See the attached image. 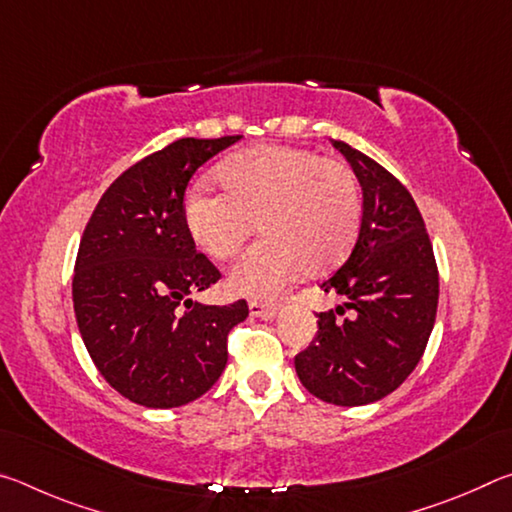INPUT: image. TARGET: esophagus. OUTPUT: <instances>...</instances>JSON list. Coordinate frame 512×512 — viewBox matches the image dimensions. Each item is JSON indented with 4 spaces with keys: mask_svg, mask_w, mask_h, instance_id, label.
Returning <instances> with one entry per match:
<instances>
[{
    "mask_svg": "<svg viewBox=\"0 0 512 512\" xmlns=\"http://www.w3.org/2000/svg\"><path fill=\"white\" fill-rule=\"evenodd\" d=\"M248 309H250V316L262 318V320H273L277 314H280V307L264 305V302H250Z\"/></svg>",
    "mask_w": 512,
    "mask_h": 512,
    "instance_id": "34e87169",
    "label": "esophagus"
}]
</instances>
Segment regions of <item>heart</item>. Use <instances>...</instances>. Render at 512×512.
Returning <instances> with one entry per match:
<instances>
[{
	"mask_svg": "<svg viewBox=\"0 0 512 512\" xmlns=\"http://www.w3.org/2000/svg\"><path fill=\"white\" fill-rule=\"evenodd\" d=\"M221 192L196 187L185 223L205 255H235L259 221L264 237L230 271V289L271 300L307 273L339 266L359 235L363 198L354 171L339 160L291 146H255L221 164Z\"/></svg>",
	"mask_w": 512,
	"mask_h": 512,
	"instance_id": "b5f03b06",
	"label": "heart"
}]
</instances>
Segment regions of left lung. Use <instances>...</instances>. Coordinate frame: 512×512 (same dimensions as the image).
Here are the masks:
<instances>
[{
  "mask_svg": "<svg viewBox=\"0 0 512 512\" xmlns=\"http://www.w3.org/2000/svg\"><path fill=\"white\" fill-rule=\"evenodd\" d=\"M332 144L359 178L361 228L348 262L320 284L343 302L316 314V339L293 363L318 400L363 406L393 393L422 359L436 323L438 268L409 189L350 144Z\"/></svg>",
  "mask_w": 512,
  "mask_h": 512,
  "instance_id": "1",
  "label": "left lung"
}]
</instances>
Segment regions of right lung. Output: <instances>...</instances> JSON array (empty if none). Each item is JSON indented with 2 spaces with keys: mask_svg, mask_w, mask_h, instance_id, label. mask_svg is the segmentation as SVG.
<instances>
[{
  "mask_svg": "<svg viewBox=\"0 0 512 512\" xmlns=\"http://www.w3.org/2000/svg\"><path fill=\"white\" fill-rule=\"evenodd\" d=\"M241 140H183L133 164L85 225L72 298L94 366L119 395L173 409L210 391L228 363V332L246 300L216 307L192 300L221 273L196 253L183 198L189 178Z\"/></svg>",
  "mask_w": 512,
  "mask_h": 512,
  "instance_id": "add662e5",
  "label": "right lung"
}]
</instances>
